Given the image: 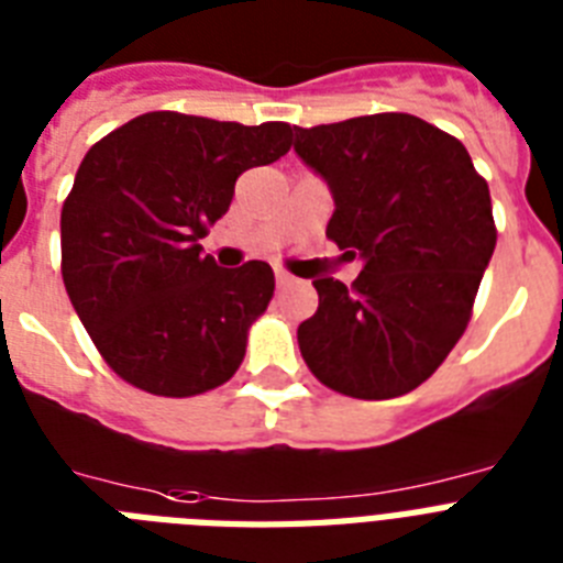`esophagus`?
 <instances>
[{"mask_svg": "<svg viewBox=\"0 0 563 563\" xmlns=\"http://www.w3.org/2000/svg\"><path fill=\"white\" fill-rule=\"evenodd\" d=\"M276 285L278 287H290V285H296V278L290 276L287 269H276Z\"/></svg>", "mask_w": 563, "mask_h": 563, "instance_id": "obj_1", "label": "esophagus"}]
</instances>
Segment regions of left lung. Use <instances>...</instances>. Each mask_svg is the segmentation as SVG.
I'll return each mask as SVG.
<instances>
[{
  "instance_id": "obj_1",
  "label": "left lung",
  "mask_w": 563,
  "mask_h": 563,
  "mask_svg": "<svg viewBox=\"0 0 563 563\" xmlns=\"http://www.w3.org/2000/svg\"><path fill=\"white\" fill-rule=\"evenodd\" d=\"M294 130V151L334 197L325 235L363 261L352 287L313 282L319 308L296 331L305 363L363 401L412 393L474 310L497 244L488 183L460 139L409 112Z\"/></svg>"
}]
</instances>
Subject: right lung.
I'll return each instance as SVG.
<instances>
[{
    "instance_id": "right-lung-1",
    "label": "right lung",
    "mask_w": 563,
    "mask_h": 563,
    "mask_svg": "<svg viewBox=\"0 0 563 563\" xmlns=\"http://www.w3.org/2000/svg\"><path fill=\"white\" fill-rule=\"evenodd\" d=\"M294 145V128L145 112L89 147L60 211L63 285L107 366L136 389L191 398L235 375L267 310V261L203 255L235 179Z\"/></svg>"
}]
</instances>
